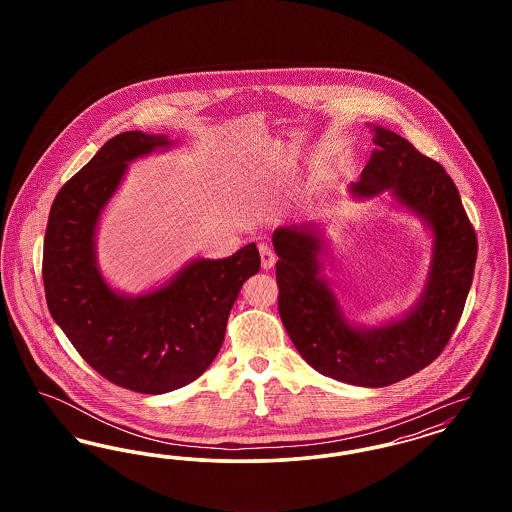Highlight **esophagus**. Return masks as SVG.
<instances>
[{
  "mask_svg": "<svg viewBox=\"0 0 512 512\" xmlns=\"http://www.w3.org/2000/svg\"><path fill=\"white\" fill-rule=\"evenodd\" d=\"M259 253H261V265H263L265 270L274 267V263H276V255H274V251H272L267 244L259 245Z\"/></svg>",
  "mask_w": 512,
  "mask_h": 512,
  "instance_id": "obj_1",
  "label": "esophagus"
}]
</instances>
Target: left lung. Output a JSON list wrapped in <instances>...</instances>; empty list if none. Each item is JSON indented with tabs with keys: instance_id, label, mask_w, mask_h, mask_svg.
Instances as JSON below:
<instances>
[{
	"instance_id": "left-lung-1",
	"label": "left lung",
	"mask_w": 512,
	"mask_h": 512,
	"mask_svg": "<svg viewBox=\"0 0 512 512\" xmlns=\"http://www.w3.org/2000/svg\"><path fill=\"white\" fill-rule=\"evenodd\" d=\"M372 157L351 186L355 195L391 188L434 232L426 290L407 317L382 328L351 326L318 278L320 238L286 226L272 236L278 313L299 355L317 372L353 386L384 388L436 361L451 340L470 292L478 240L455 182L438 161L399 134L374 126Z\"/></svg>"
}]
</instances>
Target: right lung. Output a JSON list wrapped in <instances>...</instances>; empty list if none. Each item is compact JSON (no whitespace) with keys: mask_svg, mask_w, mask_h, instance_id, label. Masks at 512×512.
Wrapping results in <instances>:
<instances>
[{"mask_svg":"<svg viewBox=\"0 0 512 512\" xmlns=\"http://www.w3.org/2000/svg\"><path fill=\"white\" fill-rule=\"evenodd\" d=\"M167 136L122 132L57 192L44 238L42 276L53 320L80 357L105 380L159 395L199 378L219 353L230 309L259 272L257 245L226 259H199L171 284L140 297L113 292L96 267L94 234L126 163Z\"/></svg>","mask_w":512,"mask_h":512,"instance_id":"right-lung-1","label":"right lung"}]
</instances>
